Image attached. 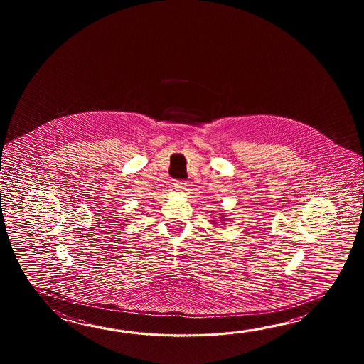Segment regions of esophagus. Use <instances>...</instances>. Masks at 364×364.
<instances>
[{"mask_svg":"<svg viewBox=\"0 0 364 364\" xmlns=\"http://www.w3.org/2000/svg\"><path fill=\"white\" fill-rule=\"evenodd\" d=\"M186 186H187L186 181H183V179H179V181H176V182H174V186H173V187H174L177 191H185Z\"/></svg>","mask_w":364,"mask_h":364,"instance_id":"34e87169","label":"esophagus"}]
</instances>
